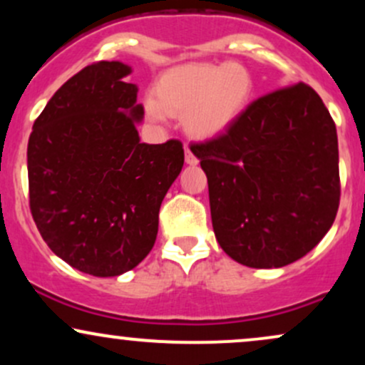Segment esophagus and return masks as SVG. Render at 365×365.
Returning a JSON list of instances; mask_svg holds the SVG:
<instances>
[{
	"mask_svg": "<svg viewBox=\"0 0 365 365\" xmlns=\"http://www.w3.org/2000/svg\"><path fill=\"white\" fill-rule=\"evenodd\" d=\"M185 161H187V165H190V166H195L197 163H199V159H197V156L192 153L188 145H185Z\"/></svg>",
	"mask_w": 365,
	"mask_h": 365,
	"instance_id": "obj_1",
	"label": "esophagus"
}]
</instances>
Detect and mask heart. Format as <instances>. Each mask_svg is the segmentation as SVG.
Wrapping results in <instances>:
<instances>
[{"mask_svg": "<svg viewBox=\"0 0 365 365\" xmlns=\"http://www.w3.org/2000/svg\"><path fill=\"white\" fill-rule=\"evenodd\" d=\"M254 92V78L240 63H187L161 73L156 92L145 94L149 118L187 115L188 132L212 137L238 118Z\"/></svg>", "mask_w": 365, "mask_h": 365, "instance_id": "obj_1", "label": "heart"}]
</instances>
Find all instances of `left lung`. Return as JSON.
Masks as SVG:
<instances>
[{"instance_id": "obj_1", "label": "left lung", "mask_w": 365, "mask_h": 365, "mask_svg": "<svg viewBox=\"0 0 365 365\" xmlns=\"http://www.w3.org/2000/svg\"><path fill=\"white\" fill-rule=\"evenodd\" d=\"M190 150L206 171L217 242L244 266L295 262L336 217V127L307 83L261 96L225 132Z\"/></svg>"}]
</instances>
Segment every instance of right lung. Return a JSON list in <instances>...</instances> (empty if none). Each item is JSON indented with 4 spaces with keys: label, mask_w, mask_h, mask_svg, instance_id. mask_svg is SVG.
<instances>
[{
    "label": "right lung",
    "mask_w": 365,
    "mask_h": 365,
    "mask_svg": "<svg viewBox=\"0 0 365 365\" xmlns=\"http://www.w3.org/2000/svg\"><path fill=\"white\" fill-rule=\"evenodd\" d=\"M120 61L87 65L54 92L27 145L29 206L41 237L82 273L118 276L153 249L183 144H142L144 110Z\"/></svg>",
    "instance_id": "1"
}]
</instances>
